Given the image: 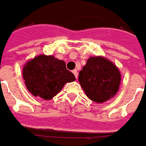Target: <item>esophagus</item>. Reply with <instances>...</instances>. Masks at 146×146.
Wrapping results in <instances>:
<instances>
[{
	"instance_id": "34e87169",
	"label": "esophagus",
	"mask_w": 146,
	"mask_h": 146,
	"mask_svg": "<svg viewBox=\"0 0 146 146\" xmlns=\"http://www.w3.org/2000/svg\"><path fill=\"white\" fill-rule=\"evenodd\" d=\"M72 72H73V74L75 75L76 78H77V77H78V72H77V70H72Z\"/></svg>"
}]
</instances>
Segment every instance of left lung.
I'll list each match as a JSON object with an SVG mask.
<instances>
[{"label": "left lung", "instance_id": "1", "mask_svg": "<svg viewBox=\"0 0 146 146\" xmlns=\"http://www.w3.org/2000/svg\"><path fill=\"white\" fill-rule=\"evenodd\" d=\"M79 74V82L85 94L96 103L108 101L118 91L120 71L105 57H90Z\"/></svg>", "mask_w": 146, "mask_h": 146}]
</instances>
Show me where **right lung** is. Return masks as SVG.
Here are the masks:
<instances>
[{
  "label": "right lung",
  "mask_w": 146,
  "mask_h": 146,
  "mask_svg": "<svg viewBox=\"0 0 146 146\" xmlns=\"http://www.w3.org/2000/svg\"><path fill=\"white\" fill-rule=\"evenodd\" d=\"M26 88L33 96L49 100L62 90L67 82L76 77L66 69V63L53 56L39 55L30 60L23 68Z\"/></svg>",
  "instance_id": "add662e5"
}]
</instances>
